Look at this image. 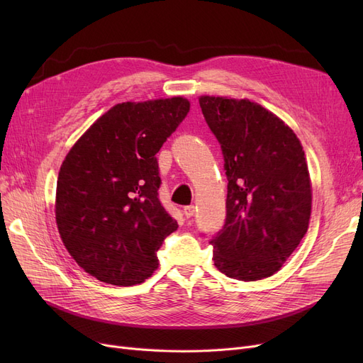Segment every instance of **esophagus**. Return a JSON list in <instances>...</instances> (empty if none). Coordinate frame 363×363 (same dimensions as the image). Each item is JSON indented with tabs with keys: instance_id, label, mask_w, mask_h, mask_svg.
<instances>
[{
	"instance_id": "obj_1",
	"label": "esophagus",
	"mask_w": 363,
	"mask_h": 363,
	"mask_svg": "<svg viewBox=\"0 0 363 363\" xmlns=\"http://www.w3.org/2000/svg\"><path fill=\"white\" fill-rule=\"evenodd\" d=\"M194 213H196V207H194V206H185V207H184V215H185L188 219L193 218Z\"/></svg>"
}]
</instances>
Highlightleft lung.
I'll return each mask as SVG.
<instances>
[{
	"instance_id": "8db88e82",
	"label": "left lung",
	"mask_w": 363,
	"mask_h": 363,
	"mask_svg": "<svg viewBox=\"0 0 363 363\" xmlns=\"http://www.w3.org/2000/svg\"><path fill=\"white\" fill-rule=\"evenodd\" d=\"M220 143L226 219L212 238L216 268L240 281L277 274L309 226L312 182L303 147L277 114L247 99L200 95Z\"/></svg>"
}]
</instances>
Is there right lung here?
I'll list each match as a JSON object with an SVG mask.
<instances>
[{
  "mask_svg": "<svg viewBox=\"0 0 363 363\" xmlns=\"http://www.w3.org/2000/svg\"><path fill=\"white\" fill-rule=\"evenodd\" d=\"M184 97L113 106L73 144L55 189V222L81 268L111 285L144 282L177 231L159 201L156 152L189 111Z\"/></svg>",
  "mask_w": 363,
  "mask_h": 363,
  "instance_id": "add662e5",
  "label": "right lung"
}]
</instances>
